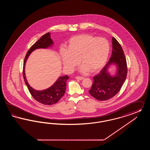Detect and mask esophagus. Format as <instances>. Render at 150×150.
Listing matches in <instances>:
<instances>
[{"instance_id":"34e87169","label":"esophagus","mask_w":150,"mask_h":150,"mask_svg":"<svg viewBox=\"0 0 150 150\" xmlns=\"http://www.w3.org/2000/svg\"><path fill=\"white\" fill-rule=\"evenodd\" d=\"M75 78L77 80H81L84 79V78H83V77H82V76H76Z\"/></svg>"}]
</instances>
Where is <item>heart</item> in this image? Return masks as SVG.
<instances>
[{
	"label": "heart",
	"instance_id": "obj_1",
	"mask_svg": "<svg viewBox=\"0 0 150 150\" xmlns=\"http://www.w3.org/2000/svg\"><path fill=\"white\" fill-rule=\"evenodd\" d=\"M110 50V44L103 38L81 34L72 37L66 49L61 48L59 55L65 69L72 71L79 64L80 71L95 72L106 64Z\"/></svg>",
	"mask_w": 150,
	"mask_h": 150
}]
</instances>
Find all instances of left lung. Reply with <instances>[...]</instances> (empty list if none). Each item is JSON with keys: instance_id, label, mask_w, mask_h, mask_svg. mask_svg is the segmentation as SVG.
Listing matches in <instances>:
<instances>
[{"instance_id": "8db88e82", "label": "left lung", "mask_w": 150, "mask_h": 150, "mask_svg": "<svg viewBox=\"0 0 150 150\" xmlns=\"http://www.w3.org/2000/svg\"><path fill=\"white\" fill-rule=\"evenodd\" d=\"M112 55L106 66L100 73L93 77V83L89 93L94 98L106 100L112 98L118 93L123 85L127 75V64L124 51L120 43L112 37ZM111 64H117V72L111 76L107 71Z\"/></svg>"}]
</instances>
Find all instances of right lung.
Wrapping results in <instances>:
<instances>
[{
	"mask_svg": "<svg viewBox=\"0 0 150 150\" xmlns=\"http://www.w3.org/2000/svg\"><path fill=\"white\" fill-rule=\"evenodd\" d=\"M53 44L52 39L50 38V33H47L42 36L34 44H33L28 50L24 59L23 66V77L25 83L28 86L29 92L33 97L39 103L45 105H52L56 103L63 97L65 93L66 81L69 78L67 75L60 76L57 79L54 84L50 88L43 91H36L31 88L27 81L25 76V67L28 58L30 53L36 49L47 48Z\"/></svg>",
	"mask_w": 150,
	"mask_h": 150,
	"instance_id": "obj_1",
	"label": "right lung"
}]
</instances>
